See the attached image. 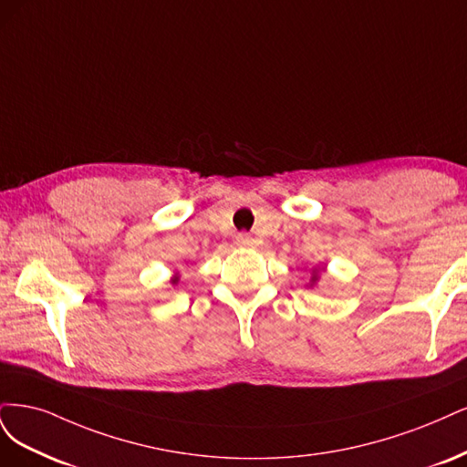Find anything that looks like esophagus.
I'll use <instances>...</instances> for the list:
<instances>
[{
  "instance_id": "esophagus-1",
  "label": "esophagus",
  "mask_w": 467,
  "mask_h": 467,
  "mask_svg": "<svg viewBox=\"0 0 467 467\" xmlns=\"http://www.w3.org/2000/svg\"><path fill=\"white\" fill-rule=\"evenodd\" d=\"M236 244L243 248H250V246H255V238H252L248 233H240L236 236Z\"/></svg>"
}]
</instances>
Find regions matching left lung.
I'll list each match as a JSON object with an SVG mask.
<instances>
[{"instance_id": "left-lung-1", "label": "left lung", "mask_w": 467, "mask_h": 467, "mask_svg": "<svg viewBox=\"0 0 467 467\" xmlns=\"http://www.w3.org/2000/svg\"><path fill=\"white\" fill-rule=\"evenodd\" d=\"M318 279V269H312V283Z\"/></svg>"}]
</instances>
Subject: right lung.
<instances>
[{"instance_id":"add662e5","label":"right lung","mask_w":467,"mask_h":467,"mask_svg":"<svg viewBox=\"0 0 467 467\" xmlns=\"http://www.w3.org/2000/svg\"><path fill=\"white\" fill-rule=\"evenodd\" d=\"M172 283H174V285H176V283H178V277H174V279H172Z\"/></svg>"}]
</instances>
